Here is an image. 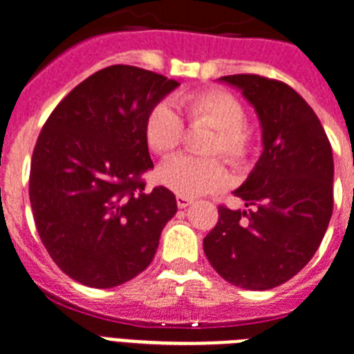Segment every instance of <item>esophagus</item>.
Here are the masks:
<instances>
[{"label": "esophagus", "instance_id": "esophagus-1", "mask_svg": "<svg viewBox=\"0 0 354 354\" xmlns=\"http://www.w3.org/2000/svg\"><path fill=\"white\" fill-rule=\"evenodd\" d=\"M176 204H178V207H180V209H185V207L193 204V198H189V196L178 195L176 196Z\"/></svg>", "mask_w": 354, "mask_h": 354}]
</instances>
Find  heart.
<instances>
[{
    "instance_id": "heart-1",
    "label": "heart",
    "mask_w": 354,
    "mask_h": 354,
    "mask_svg": "<svg viewBox=\"0 0 354 354\" xmlns=\"http://www.w3.org/2000/svg\"><path fill=\"white\" fill-rule=\"evenodd\" d=\"M180 104L191 122L209 124L217 129L206 148L209 156H223L230 165L247 161L252 141L245 128V109L236 96L221 88H206L185 94ZM145 137L148 147L161 158H169L182 147L185 126L172 104L159 102L148 111ZM158 180L176 195L201 196L223 187L226 172L219 159L180 156L159 167Z\"/></svg>"
}]
</instances>
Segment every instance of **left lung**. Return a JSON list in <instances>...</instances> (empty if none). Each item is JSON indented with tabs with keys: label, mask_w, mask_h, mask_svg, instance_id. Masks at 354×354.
<instances>
[{
	"label": "left lung",
	"mask_w": 354,
	"mask_h": 354,
	"mask_svg": "<svg viewBox=\"0 0 354 354\" xmlns=\"http://www.w3.org/2000/svg\"><path fill=\"white\" fill-rule=\"evenodd\" d=\"M241 91L261 126V152L234 191L247 209L219 206L204 252L217 273L245 290H271L303 269L333 215V148L301 94L256 74L221 77Z\"/></svg>",
	"instance_id": "8db88e82"
}]
</instances>
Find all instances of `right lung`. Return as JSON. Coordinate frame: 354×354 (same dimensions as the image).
Listing matches in <instances>:
<instances>
[{
	"mask_svg": "<svg viewBox=\"0 0 354 354\" xmlns=\"http://www.w3.org/2000/svg\"><path fill=\"white\" fill-rule=\"evenodd\" d=\"M180 83L129 64L81 81L53 109L31 158L29 201L51 260L70 279L115 288L142 273L176 196L145 191L148 111Z\"/></svg>",
	"mask_w": 354,
	"mask_h": 354,
	"instance_id": "add662e5",
	"label": "right lung"
}]
</instances>
